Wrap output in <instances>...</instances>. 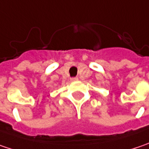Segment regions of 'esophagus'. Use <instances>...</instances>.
I'll list each match as a JSON object with an SVG mask.
<instances>
[{
  "label": "esophagus",
  "instance_id": "obj_1",
  "mask_svg": "<svg viewBox=\"0 0 149 149\" xmlns=\"http://www.w3.org/2000/svg\"><path fill=\"white\" fill-rule=\"evenodd\" d=\"M78 80V78L77 77H72L71 78V81H72V82H74V81H77Z\"/></svg>",
  "mask_w": 149,
  "mask_h": 149
}]
</instances>
